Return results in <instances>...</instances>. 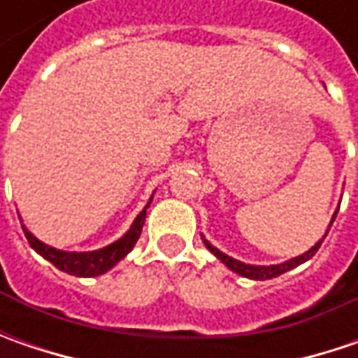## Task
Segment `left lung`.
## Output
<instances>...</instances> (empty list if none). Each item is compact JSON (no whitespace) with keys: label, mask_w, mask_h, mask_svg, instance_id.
<instances>
[{"label":"left lung","mask_w":358,"mask_h":358,"mask_svg":"<svg viewBox=\"0 0 358 358\" xmlns=\"http://www.w3.org/2000/svg\"><path fill=\"white\" fill-rule=\"evenodd\" d=\"M337 213H338V209L333 213V217H331V223H329V227H327V231H324L323 237L317 241V243L310 247L309 251H305V253L299 255V257H293V259H289V261L277 263V265H249V263H243V261H237V259L229 257V255H225L223 251H219L217 247H213L209 241L205 239V235H201V239H203V243H205V247H207V249H209V251H211V253H213L215 257L225 265V267L231 268L233 273H237V275H241V277H247V279H253V281H267V279L279 277V275H282V273H287V271H291V268L299 267L301 263L309 261L310 257L319 251V247H321V243H323L324 237H327V233H329V229H331V225H333V221H335Z\"/></svg>","instance_id":"left-lung-1"}]
</instances>
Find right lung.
<instances>
[{"label": "right lung", "instance_id": "add662e5", "mask_svg": "<svg viewBox=\"0 0 358 358\" xmlns=\"http://www.w3.org/2000/svg\"><path fill=\"white\" fill-rule=\"evenodd\" d=\"M151 201H153V195H151V199L147 201L143 211L135 217V221L131 223V227L127 229V233L123 237H119L111 245L101 247L97 251H62V249H55L48 243L37 239L25 225H21V227H23V233H25V237H27L35 253H39L43 259H48L49 263L55 265L59 271L67 273V275H76V277H97V275H103L109 268L115 267L121 259H125L131 253V249L135 247V243L141 235L147 209H149Z\"/></svg>", "mask_w": 358, "mask_h": 358}]
</instances>
